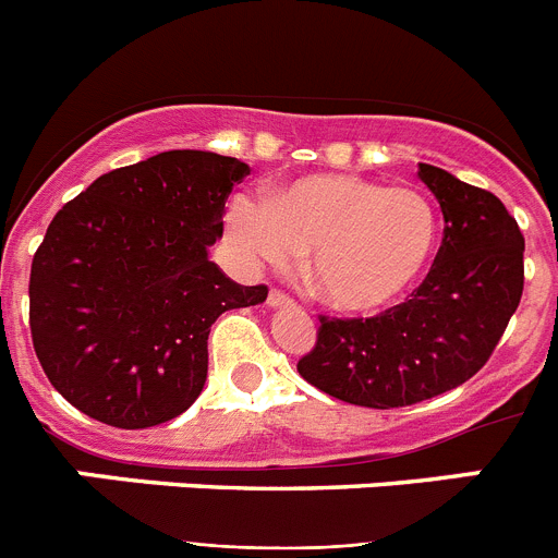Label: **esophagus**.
Instances as JSON below:
<instances>
[{
    "instance_id": "obj_1",
    "label": "esophagus",
    "mask_w": 558,
    "mask_h": 558,
    "mask_svg": "<svg viewBox=\"0 0 558 558\" xmlns=\"http://www.w3.org/2000/svg\"><path fill=\"white\" fill-rule=\"evenodd\" d=\"M293 304V299H290L288 293H282V290H270L268 293V307H290Z\"/></svg>"
}]
</instances>
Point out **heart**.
Returning <instances> with one entry per match:
<instances>
[{
  "mask_svg": "<svg viewBox=\"0 0 558 558\" xmlns=\"http://www.w3.org/2000/svg\"><path fill=\"white\" fill-rule=\"evenodd\" d=\"M226 234L251 265L284 268L304 251L310 293L338 313L368 315L405 299L425 276L438 211L416 186L315 172L265 201L231 198Z\"/></svg>",
  "mask_w": 558,
  "mask_h": 558,
  "instance_id": "obj_1",
  "label": "heart"
}]
</instances>
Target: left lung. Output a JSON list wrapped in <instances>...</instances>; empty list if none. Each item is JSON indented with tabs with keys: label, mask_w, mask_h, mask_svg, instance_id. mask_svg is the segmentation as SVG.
<instances>
[{
	"label": "left lung",
	"mask_w": 558,
	"mask_h": 558,
	"mask_svg": "<svg viewBox=\"0 0 558 558\" xmlns=\"http://www.w3.org/2000/svg\"><path fill=\"white\" fill-rule=\"evenodd\" d=\"M445 236L425 282L374 318L322 315L299 360L310 386L363 408H405L458 388L492 357L522 299L525 236L502 201L452 172L418 165Z\"/></svg>",
	"instance_id": "obj_1"
}]
</instances>
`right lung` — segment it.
<instances>
[{"instance_id": "1", "label": "right lung", "mask_w": 558, "mask_h": 558, "mask_svg": "<svg viewBox=\"0 0 558 558\" xmlns=\"http://www.w3.org/2000/svg\"><path fill=\"white\" fill-rule=\"evenodd\" d=\"M248 172L231 156L167 150L106 172L52 218L29 268V332L69 405L142 430L198 399L211 324L268 299L209 259Z\"/></svg>"}]
</instances>
